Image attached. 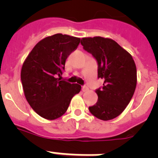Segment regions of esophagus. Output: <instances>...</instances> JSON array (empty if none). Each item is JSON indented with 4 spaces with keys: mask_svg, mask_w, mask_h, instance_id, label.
Returning a JSON list of instances; mask_svg holds the SVG:
<instances>
[{
    "mask_svg": "<svg viewBox=\"0 0 158 158\" xmlns=\"http://www.w3.org/2000/svg\"><path fill=\"white\" fill-rule=\"evenodd\" d=\"M81 89H82V91H83V92L89 91V88H88L86 85H83V86H82Z\"/></svg>",
    "mask_w": 158,
    "mask_h": 158,
    "instance_id": "1",
    "label": "esophagus"
}]
</instances>
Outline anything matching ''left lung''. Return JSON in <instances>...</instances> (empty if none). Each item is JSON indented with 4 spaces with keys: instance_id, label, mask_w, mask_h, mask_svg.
Here are the masks:
<instances>
[{
    "instance_id": "obj_1",
    "label": "left lung",
    "mask_w": 158,
    "mask_h": 158,
    "mask_svg": "<svg viewBox=\"0 0 158 158\" xmlns=\"http://www.w3.org/2000/svg\"><path fill=\"white\" fill-rule=\"evenodd\" d=\"M83 49L91 54L98 65V78L104 79L96 89V104L89 107L96 118L107 121L119 115L131 101L137 84V70L131 54L111 39L82 38Z\"/></svg>"
}]
</instances>
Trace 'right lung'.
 <instances>
[{
	"label": "right lung",
	"instance_id": "right-lung-1",
	"mask_svg": "<svg viewBox=\"0 0 158 158\" xmlns=\"http://www.w3.org/2000/svg\"><path fill=\"white\" fill-rule=\"evenodd\" d=\"M79 38L55 34L43 39L32 49L21 69L25 97L32 109L47 119H55L67 111L81 85L58 78L65 60L80 43Z\"/></svg>",
	"mask_w": 158,
	"mask_h": 158
}]
</instances>
